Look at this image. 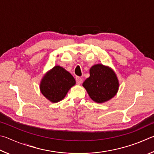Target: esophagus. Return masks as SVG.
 I'll use <instances>...</instances> for the list:
<instances>
[{
  "mask_svg": "<svg viewBox=\"0 0 154 154\" xmlns=\"http://www.w3.org/2000/svg\"><path fill=\"white\" fill-rule=\"evenodd\" d=\"M75 80H76V83L78 85H80L82 82V80L80 77H79L77 76L76 78H75Z\"/></svg>",
  "mask_w": 154,
  "mask_h": 154,
  "instance_id": "esophagus-1",
  "label": "esophagus"
}]
</instances>
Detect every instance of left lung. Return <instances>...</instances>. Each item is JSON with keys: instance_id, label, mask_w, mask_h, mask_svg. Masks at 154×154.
<instances>
[{"instance_id": "8db88e82", "label": "left lung", "mask_w": 154, "mask_h": 154, "mask_svg": "<svg viewBox=\"0 0 154 154\" xmlns=\"http://www.w3.org/2000/svg\"><path fill=\"white\" fill-rule=\"evenodd\" d=\"M90 76L85 80L82 86L93 101L103 103L116 95L119 81L111 67L103 64H95L89 70Z\"/></svg>"}]
</instances>
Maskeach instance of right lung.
<instances>
[{
    "label": "right lung",
    "mask_w": 154,
    "mask_h": 154,
    "mask_svg": "<svg viewBox=\"0 0 154 154\" xmlns=\"http://www.w3.org/2000/svg\"><path fill=\"white\" fill-rule=\"evenodd\" d=\"M75 85L74 78L59 66H54L42 77L40 83V92L52 103H57L66 96L68 91Z\"/></svg>",
    "instance_id": "obj_1"
}]
</instances>
